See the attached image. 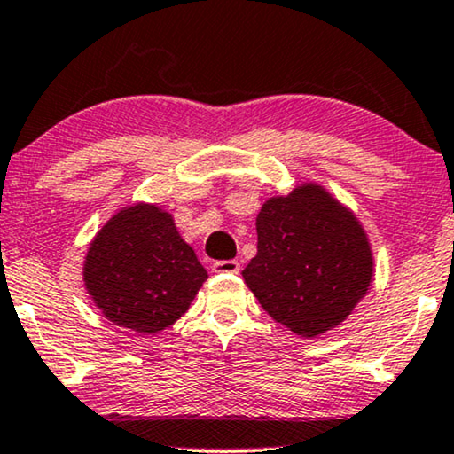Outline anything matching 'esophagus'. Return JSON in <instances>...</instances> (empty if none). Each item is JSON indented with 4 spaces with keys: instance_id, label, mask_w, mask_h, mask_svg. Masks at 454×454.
<instances>
[{
    "instance_id": "34e87169",
    "label": "esophagus",
    "mask_w": 454,
    "mask_h": 454,
    "mask_svg": "<svg viewBox=\"0 0 454 454\" xmlns=\"http://www.w3.org/2000/svg\"><path fill=\"white\" fill-rule=\"evenodd\" d=\"M211 270H214L215 274H239L240 263L237 259H226V262H215L211 265Z\"/></svg>"
}]
</instances>
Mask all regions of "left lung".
<instances>
[{
  "instance_id": "8db88e82",
  "label": "left lung",
  "mask_w": 454,
  "mask_h": 454,
  "mask_svg": "<svg viewBox=\"0 0 454 454\" xmlns=\"http://www.w3.org/2000/svg\"><path fill=\"white\" fill-rule=\"evenodd\" d=\"M257 255L245 284L276 322L301 338L338 328L373 280L364 223L317 183L270 197L257 214Z\"/></svg>"
}]
</instances>
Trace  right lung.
<instances>
[{"label":"right lung","instance_id":"add662e5","mask_svg":"<svg viewBox=\"0 0 454 454\" xmlns=\"http://www.w3.org/2000/svg\"><path fill=\"white\" fill-rule=\"evenodd\" d=\"M207 271L157 203L118 209L90 240L82 282L101 316L120 328L155 334L183 317Z\"/></svg>","mask_w":454,"mask_h":454}]
</instances>
